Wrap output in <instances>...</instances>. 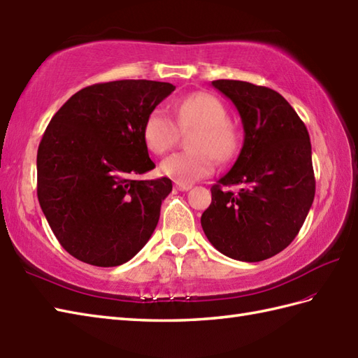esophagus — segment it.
I'll use <instances>...</instances> for the list:
<instances>
[{"mask_svg":"<svg viewBox=\"0 0 358 358\" xmlns=\"http://www.w3.org/2000/svg\"><path fill=\"white\" fill-rule=\"evenodd\" d=\"M174 187H176L179 192H188V189L192 188V185H189V184H182V182H176Z\"/></svg>","mask_w":358,"mask_h":358,"instance_id":"1","label":"esophagus"}]
</instances>
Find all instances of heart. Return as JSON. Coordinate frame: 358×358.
<instances>
[{
  "instance_id": "1",
  "label": "heart",
  "mask_w": 358,
  "mask_h": 358,
  "mask_svg": "<svg viewBox=\"0 0 358 358\" xmlns=\"http://www.w3.org/2000/svg\"><path fill=\"white\" fill-rule=\"evenodd\" d=\"M179 129H194L188 145L192 152L174 153L164 159L161 171L182 184L210 176L219 161L233 157L239 139L234 125L227 121V110L211 93L197 92L182 98L174 106ZM178 125L162 108H155L145 119L142 136L150 152L164 155L176 144Z\"/></svg>"
}]
</instances>
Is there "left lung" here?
Here are the masks:
<instances>
[{
	"instance_id": "8db88e82",
	"label": "left lung",
	"mask_w": 358,
	"mask_h": 358,
	"mask_svg": "<svg viewBox=\"0 0 358 358\" xmlns=\"http://www.w3.org/2000/svg\"><path fill=\"white\" fill-rule=\"evenodd\" d=\"M211 84L231 99L245 134L231 170L211 187V205L201 224L211 245L225 256L265 260L294 241L313 205L311 141L303 121L280 93L233 79ZM231 185L241 189L237 194L221 189Z\"/></svg>"
}]
</instances>
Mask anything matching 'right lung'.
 I'll return each instance as SVG.
<instances>
[{
  "label": "right lung",
  "instance_id": "obj_1",
  "mask_svg": "<svg viewBox=\"0 0 358 358\" xmlns=\"http://www.w3.org/2000/svg\"><path fill=\"white\" fill-rule=\"evenodd\" d=\"M174 89L147 79L93 84L47 125L36 156L38 201L62 248L78 260L122 265L152 237L171 180L134 176L155 169L142 129Z\"/></svg>",
  "mask_w": 358,
  "mask_h": 358
}]
</instances>
